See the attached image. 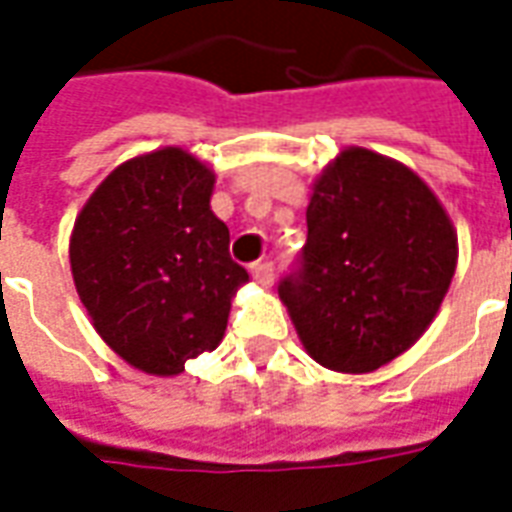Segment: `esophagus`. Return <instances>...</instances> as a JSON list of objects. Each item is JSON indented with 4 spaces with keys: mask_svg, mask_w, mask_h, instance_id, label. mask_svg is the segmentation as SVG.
<instances>
[{
    "mask_svg": "<svg viewBox=\"0 0 512 512\" xmlns=\"http://www.w3.org/2000/svg\"><path fill=\"white\" fill-rule=\"evenodd\" d=\"M252 277H255V282H260V285H271L274 282V263H255L252 266Z\"/></svg>",
    "mask_w": 512,
    "mask_h": 512,
    "instance_id": "34e87169",
    "label": "esophagus"
}]
</instances>
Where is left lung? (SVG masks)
<instances>
[{
	"instance_id": "obj_1",
	"label": "left lung",
	"mask_w": 512,
	"mask_h": 512,
	"mask_svg": "<svg viewBox=\"0 0 512 512\" xmlns=\"http://www.w3.org/2000/svg\"><path fill=\"white\" fill-rule=\"evenodd\" d=\"M455 263L458 235L425 180L348 147L312 183L307 244L279 299L318 365L373 373L428 329Z\"/></svg>"
}]
</instances>
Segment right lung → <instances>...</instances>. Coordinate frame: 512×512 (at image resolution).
I'll return each instance as SVG.
<instances>
[{
	"label": "right lung",
	"mask_w": 512,
	"mask_h": 512,
	"mask_svg": "<svg viewBox=\"0 0 512 512\" xmlns=\"http://www.w3.org/2000/svg\"><path fill=\"white\" fill-rule=\"evenodd\" d=\"M213 172L161 147L109 172L71 233V271L95 332L128 365L178 376L222 343L249 274L211 211Z\"/></svg>",
	"instance_id": "1"
}]
</instances>
